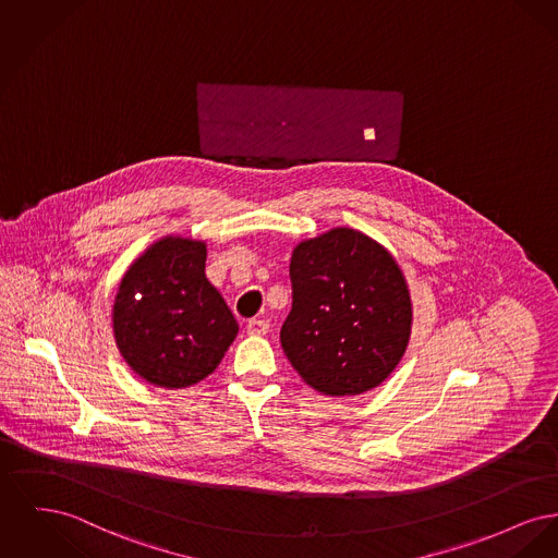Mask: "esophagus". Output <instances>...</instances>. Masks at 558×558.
I'll return each instance as SVG.
<instances>
[{"label": "esophagus", "instance_id": "1", "mask_svg": "<svg viewBox=\"0 0 558 558\" xmlns=\"http://www.w3.org/2000/svg\"><path fill=\"white\" fill-rule=\"evenodd\" d=\"M267 330H269L267 320H248V325H246V332L253 337H262Z\"/></svg>", "mask_w": 558, "mask_h": 558}]
</instances>
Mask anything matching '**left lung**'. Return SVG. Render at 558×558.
Here are the masks:
<instances>
[{
  "instance_id": "obj_1",
  "label": "left lung",
  "mask_w": 558,
  "mask_h": 558,
  "mask_svg": "<svg viewBox=\"0 0 558 558\" xmlns=\"http://www.w3.org/2000/svg\"><path fill=\"white\" fill-rule=\"evenodd\" d=\"M293 307L280 341L301 379L327 396L377 388L402 361L413 323L407 280L373 238L335 228L299 242Z\"/></svg>"
}]
</instances>
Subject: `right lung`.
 <instances>
[{
    "mask_svg": "<svg viewBox=\"0 0 558 558\" xmlns=\"http://www.w3.org/2000/svg\"><path fill=\"white\" fill-rule=\"evenodd\" d=\"M204 267V242L166 235L120 282L116 345L132 371L158 388H190L208 377L238 335V323Z\"/></svg>",
    "mask_w": 558,
    "mask_h": 558,
    "instance_id": "right-lung-1",
    "label": "right lung"
}]
</instances>
